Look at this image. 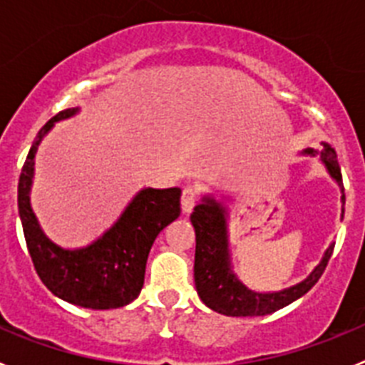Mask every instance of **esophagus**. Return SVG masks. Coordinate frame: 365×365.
<instances>
[{
	"mask_svg": "<svg viewBox=\"0 0 365 365\" xmlns=\"http://www.w3.org/2000/svg\"><path fill=\"white\" fill-rule=\"evenodd\" d=\"M195 205H197V193L188 186V188L182 190V195H180V208H182L185 214H190Z\"/></svg>",
	"mask_w": 365,
	"mask_h": 365,
	"instance_id": "esophagus-1",
	"label": "esophagus"
}]
</instances>
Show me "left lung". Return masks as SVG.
Segmentation results:
<instances>
[{
  "label": "left lung",
  "mask_w": 365,
  "mask_h": 365,
  "mask_svg": "<svg viewBox=\"0 0 365 365\" xmlns=\"http://www.w3.org/2000/svg\"><path fill=\"white\" fill-rule=\"evenodd\" d=\"M322 144L324 150L320 153L312 148L303 150L302 153L320 157L331 179L340 186L341 205H346L336 151L327 143ZM190 221L195 230V263H193L195 289L206 307L225 316H265L296 302L305 292L311 291L320 279L334 248V243L329 245L320 263L303 282L278 292H256L243 285L232 270L227 206L215 201L212 195H205L201 202L193 208Z\"/></svg>",
  "instance_id": "left-lung-1"
}]
</instances>
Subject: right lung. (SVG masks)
<instances>
[{
	"instance_id": "right-lung-1",
	"label": "right lung",
	"mask_w": 365,
	"mask_h": 365,
	"mask_svg": "<svg viewBox=\"0 0 365 365\" xmlns=\"http://www.w3.org/2000/svg\"><path fill=\"white\" fill-rule=\"evenodd\" d=\"M78 111V108L60 111L38 133L19 175V219L34 269L54 296L83 309H118L140 294L155 237L180 215V188H143L117 222L87 247L69 250L53 243L31 206L34 157L54 122L74 117Z\"/></svg>"
}]
</instances>
